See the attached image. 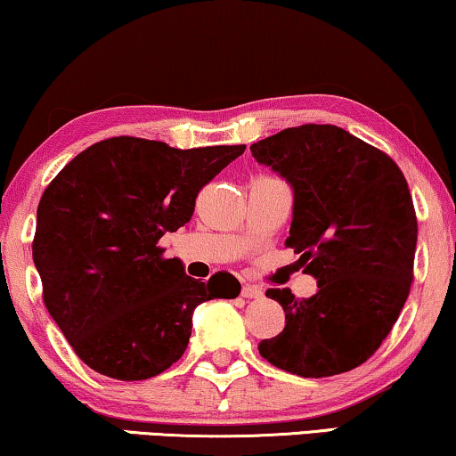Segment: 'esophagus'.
<instances>
[{
	"instance_id": "34e87169",
	"label": "esophagus",
	"mask_w": 456,
	"mask_h": 456,
	"mask_svg": "<svg viewBox=\"0 0 456 456\" xmlns=\"http://www.w3.org/2000/svg\"><path fill=\"white\" fill-rule=\"evenodd\" d=\"M240 295L245 298H261V297H264V290H261L257 284H245V286H242Z\"/></svg>"
}]
</instances>
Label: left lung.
I'll return each mask as SVG.
<instances>
[{
    "label": "left lung",
    "instance_id": "1",
    "mask_svg": "<svg viewBox=\"0 0 456 456\" xmlns=\"http://www.w3.org/2000/svg\"><path fill=\"white\" fill-rule=\"evenodd\" d=\"M253 158L295 191L286 247L301 253L317 292L267 289L286 326L261 357L303 378L351 371L395 326L411 282L417 216L395 159L332 124H303L253 142Z\"/></svg>",
    "mask_w": 456,
    "mask_h": 456
}]
</instances>
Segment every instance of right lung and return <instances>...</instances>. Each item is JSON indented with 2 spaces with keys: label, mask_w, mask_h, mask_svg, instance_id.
Instances as JSON below:
<instances>
[{
  "label": "right lung",
  "mask_w": 456,
  "mask_h": 456,
  "mask_svg": "<svg viewBox=\"0 0 456 456\" xmlns=\"http://www.w3.org/2000/svg\"><path fill=\"white\" fill-rule=\"evenodd\" d=\"M242 153L114 136L43 191L33 239L43 303L91 370L122 382L158 376L189 346L197 305L239 297L232 273L199 282L159 239L191 220L199 191Z\"/></svg>",
  "instance_id": "right-lung-1"
}]
</instances>
